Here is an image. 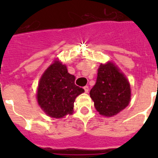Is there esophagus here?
Returning a JSON list of instances; mask_svg holds the SVG:
<instances>
[{
    "label": "esophagus",
    "instance_id": "34e87169",
    "mask_svg": "<svg viewBox=\"0 0 158 158\" xmlns=\"http://www.w3.org/2000/svg\"><path fill=\"white\" fill-rule=\"evenodd\" d=\"M84 89H85V93H88V92H89V86H85V87H84Z\"/></svg>",
    "mask_w": 158,
    "mask_h": 158
}]
</instances>
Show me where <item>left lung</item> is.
Returning a JSON list of instances; mask_svg holds the SVG:
<instances>
[{
	"instance_id": "1",
	"label": "left lung",
	"mask_w": 158,
	"mask_h": 158,
	"mask_svg": "<svg viewBox=\"0 0 158 158\" xmlns=\"http://www.w3.org/2000/svg\"><path fill=\"white\" fill-rule=\"evenodd\" d=\"M96 111L112 116L129 104L131 88L127 79L111 62L100 65L95 85L90 91Z\"/></svg>"
}]
</instances>
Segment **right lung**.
Listing matches in <instances>:
<instances>
[{
  "label": "right lung",
  "instance_id": "add662e5",
  "mask_svg": "<svg viewBox=\"0 0 158 158\" xmlns=\"http://www.w3.org/2000/svg\"><path fill=\"white\" fill-rule=\"evenodd\" d=\"M75 77L58 61L50 65L40 79L38 103L46 114L60 118L72 114L77 96L85 92L75 85Z\"/></svg>",
  "mask_w": 158,
  "mask_h": 158
}]
</instances>
